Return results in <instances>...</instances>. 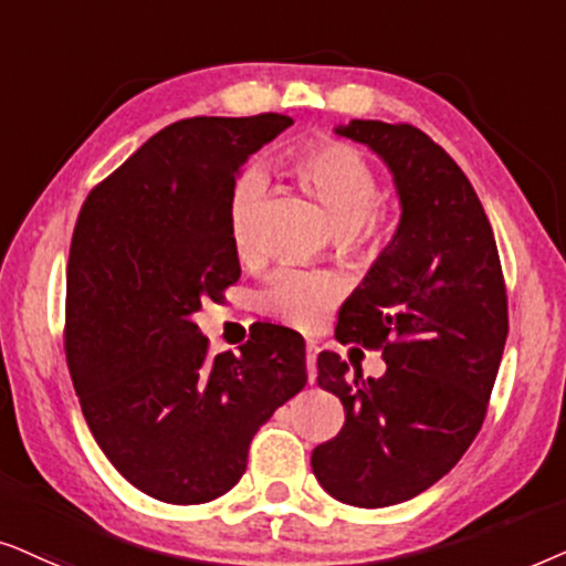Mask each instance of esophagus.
I'll use <instances>...</instances> for the list:
<instances>
[{
  "mask_svg": "<svg viewBox=\"0 0 566 566\" xmlns=\"http://www.w3.org/2000/svg\"><path fill=\"white\" fill-rule=\"evenodd\" d=\"M315 359H318V346H315L313 342L307 344V352H305V365H307V380L315 382Z\"/></svg>",
  "mask_w": 566,
  "mask_h": 566,
  "instance_id": "34e87169",
  "label": "esophagus"
}]
</instances>
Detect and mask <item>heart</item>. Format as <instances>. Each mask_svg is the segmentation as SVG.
I'll return each instance as SVG.
<instances>
[{
    "instance_id": "1",
    "label": "heart",
    "mask_w": 566,
    "mask_h": 566,
    "mask_svg": "<svg viewBox=\"0 0 566 566\" xmlns=\"http://www.w3.org/2000/svg\"><path fill=\"white\" fill-rule=\"evenodd\" d=\"M290 168L326 209L336 230L346 232L359 245H370L380 238L382 217L375 209L380 193L378 178L357 149L334 139L307 142L290 155ZM263 193H266V176L259 168H248L232 186L228 230L240 259L253 253L255 217ZM344 292L346 282L336 271L282 269L263 284L259 307L261 313L292 328L315 331L342 303Z\"/></svg>"
}]
</instances>
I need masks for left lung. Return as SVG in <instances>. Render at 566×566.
I'll list each match as a JSON object with an SVG mask.
<instances>
[{
  "instance_id": "8db88e82",
  "label": "left lung",
  "mask_w": 566,
  "mask_h": 566,
  "mask_svg": "<svg viewBox=\"0 0 566 566\" xmlns=\"http://www.w3.org/2000/svg\"><path fill=\"white\" fill-rule=\"evenodd\" d=\"M338 137L367 145L394 172L401 222L338 311L336 338L380 349L388 370L361 378L318 354V386L346 421L313 450V473L354 507H388L440 481L484 424L507 342V290L471 180L411 124L354 118Z\"/></svg>"
}]
</instances>
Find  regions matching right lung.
<instances>
[{
    "label": "right lung",
    "instance_id": "add662e5",
    "mask_svg": "<svg viewBox=\"0 0 566 566\" xmlns=\"http://www.w3.org/2000/svg\"><path fill=\"white\" fill-rule=\"evenodd\" d=\"M284 113L165 126L97 184L66 266V365L120 476L155 500L201 504L245 473L261 424L307 382L303 336L263 326L209 357L193 315L240 279L228 205Z\"/></svg>",
    "mask_w": 566,
    "mask_h": 566
}]
</instances>
